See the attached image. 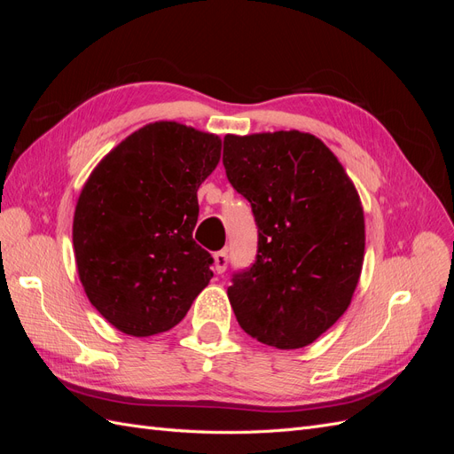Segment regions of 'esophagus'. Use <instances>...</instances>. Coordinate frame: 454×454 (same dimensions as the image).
<instances>
[{
    "label": "esophagus",
    "instance_id": "1",
    "mask_svg": "<svg viewBox=\"0 0 454 454\" xmlns=\"http://www.w3.org/2000/svg\"><path fill=\"white\" fill-rule=\"evenodd\" d=\"M227 265H229L227 252H225V250H222V252H215V254H214V269H215V272H217V274L225 272Z\"/></svg>",
    "mask_w": 454,
    "mask_h": 454
}]
</instances>
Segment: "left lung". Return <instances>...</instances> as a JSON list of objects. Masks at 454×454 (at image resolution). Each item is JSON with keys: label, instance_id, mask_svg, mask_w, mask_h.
Masks as SVG:
<instances>
[{"label": "left lung", "instance_id": "left-lung-1", "mask_svg": "<svg viewBox=\"0 0 454 454\" xmlns=\"http://www.w3.org/2000/svg\"><path fill=\"white\" fill-rule=\"evenodd\" d=\"M223 167L252 204L255 263L227 295L246 333L303 348L348 309L365 254L358 191L320 138L299 130L227 134Z\"/></svg>", "mask_w": 454, "mask_h": 454}]
</instances>
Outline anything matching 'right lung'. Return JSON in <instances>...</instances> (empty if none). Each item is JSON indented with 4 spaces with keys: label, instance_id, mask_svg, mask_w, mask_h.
Here are the masks:
<instances>
[{
    "label": "right lung",
    "instance_id": "add662e5",
    "mask_svg": "<svg viewBox=\"0 0 454 454\" xmlns=\"http://www.w3.org/2000/svg\"><path fill=\"white\" fill-rule=\"evenodd\" d=\"M219 157L215 134L149 122L109 151L81 189L74 214L79 280L119 332H168L214 277V259L193 229L197 191Z\"/></svg>",
    "mask_w": 454,
    "mask_h": 454
}]
</instances>
